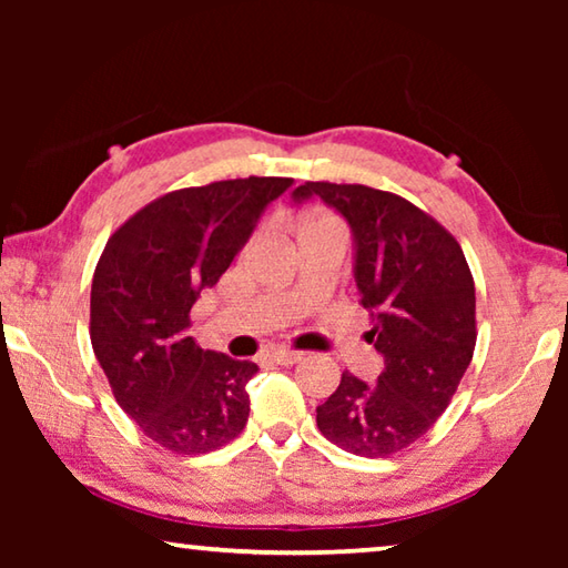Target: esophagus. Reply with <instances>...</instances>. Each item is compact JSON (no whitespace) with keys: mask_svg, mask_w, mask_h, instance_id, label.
Instances as JSON below:
<instances>
[{"mask_svg":"<svg viewBox=\"0 0 568 568\" xmlns=\"http://www.w3.org/2000/svg\"><path fill=\"white\" fill-rule=\"evenodd\" d=\"M267 355H271L273 363H281V365H293L303 358L301 351H291V348H273Z\"/></svg>","mask_w":568,"mask_h":568,"instance_id":"esophagus-1","label":"esophagus"}]
</instances>
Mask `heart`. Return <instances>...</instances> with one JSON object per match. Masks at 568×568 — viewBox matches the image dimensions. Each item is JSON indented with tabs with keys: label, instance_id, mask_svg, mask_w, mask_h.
I'll return each instance as SVG.
<instances>
[{
	"label": "heart",
	"instance_id": "obj_1",
	"mask_svg": "<svg viewBox=\"0 0 568 568\" xmlns=\"http://www.w3.org/2000/svg\"><path fill=\"white\" fill-rule=\"evenodd\" d=\"M315 227H343V225H341V220L335 217V215H331V213H315V215L305 223L303 233H305V230H315Z\"/></svg>",
	"mask_w": 568,
	"mask_h": 568
}]
</instances>
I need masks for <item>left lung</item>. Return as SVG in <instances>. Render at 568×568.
Segmentation results:
<instances>
[{"instance_id": "obj_1", "label": "left lung", "mask_w": 568, "mask_h": 568, "mask_svg": "<svg viewBox=\"0 0 568 568\" xmlns=\"http://www.w3.org/2000/svg\"><path fill=\"white\" fill-rule=\"evenodd\" d=\"M355 235V283L368 341L386 368L376 383L345 371L318 406L321 434L355 456L388 458L426 436L448 408L476 348V287L458 240L408 203L368 185L305 182Z\"/></svg>"}]
</instances>
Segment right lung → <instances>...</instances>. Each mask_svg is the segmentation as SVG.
Returning <instances> with one entry per match:
<instances>
[{
  "mask_svg": "<svg viewBox=\"0 0 568 568\" xmlns=\"http://www.w3.org/2000/svg\"><path fill=\"white\" fill-rule=\"evenodd\" d=\"M293 178H237L152 200L114 230L94 267L90 341L112 396L142 434L182 456L243 434L250 361L203 351L190 311Z\"/></svg>",
  "mask_w": 568,
  "mask_h": 568,
  "instance_id": "add662e5",
  "label": "right lung"
}]
</instances>
